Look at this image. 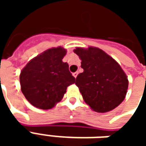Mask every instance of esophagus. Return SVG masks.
Listing matches in <instances>:
<instances>
[{"label": "esophagus", "instance_id": "1", "mask_svg": "<svg viewBox=\"0 0 146 146\" xmlns=\"http://www.w3.org/2000/svg\"><path fill=\"white\" fill-rule=\"evenodd\" d=\"M73 75L75 78H76V76H77V75H78V72H75V73H73Z\"/></svg>", "mask_w": 146, "mask_h": 146}]
</instances>
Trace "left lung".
<instances>
[{"mask_svg":"<svg viewBox=\"0 0 146 146\" xmlns=\"http://www.w3.org/2000/svg\"><path fill=\"white\" fill-rule=\"evenodd\" d=\"M73 51L81 59L84 69L75 84L84 102L98 113L117 107L125 98L128 88V80L120 66L98 48H76Z\"/></svg>","mask_w":146,"mask_h":146,"instance_id":"obj_1","label":"left lung"}]
</instances>
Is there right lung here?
I'll return each mask as SVG.
<instances>
[{"instance_id":"right-lung-1","label":"right lung","mask_w":146,"mask_h":146,"mask_svg":"<svg viewBox=\"0 0 146 146\" xmlns=\"http://www.w3.org/2000/svg\"><path fill=\"white\" fill-rule=\"evenodd\" d=\"M66 50L48 49L30 60L21 71L22 92L33 106L49 110L63 98L68 86L75 83L69 65L62 62Z\"/></svg>"}]
</instances>
